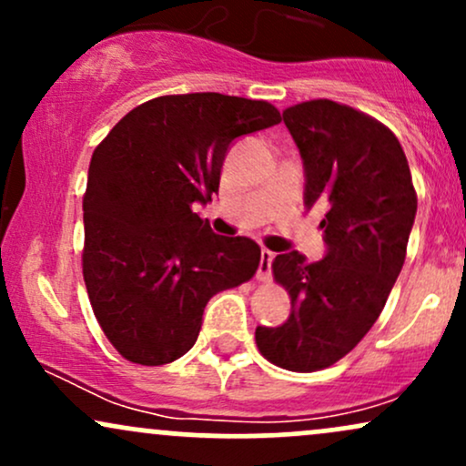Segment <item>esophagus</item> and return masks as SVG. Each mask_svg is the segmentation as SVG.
Here are the masks:
<instances>
[{
    "label": "esophagus",
    "mask_w": 466,
    "mask_h": 466,
    "mask_svg": "<svg viewBox=\"0 0 466 466\" xmlns=\"http://www.w3.org/2000/svg\"><path fill=\"white\" fill-rule=\"evenodd\" d=\"M274 251L263 249L260 251V265H258V280H271V263H274Z\"/></svg>",
    "instance_id": "obj_1"
}]
</instances>
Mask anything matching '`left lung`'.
I'll return each instance as SVG.
<instances>
[{
  "instance_id": "8db88e82",
  "label": "left lung",
  "mask_w": 466,
  "mask_h": 466,
  "mask_svg": "<svg viewBox=\"0 0 466 466\" xmlns=\"http://www.w3.org/2000/svg\"><path fill=\"white\" fill-rule=\"evenodd\" d=\"M304 166V206L326 208V254H278L274 278L289 289L285 324L258 326L265 360L313 372L349 355L377 322L403 269L416 217L408 159L394 133L333 100L282 111Z\"/></svg>"
}]
</instances>
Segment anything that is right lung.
<instances>
[{"instance_id": "obj_1", "label": "right lung", "mask_w": 466, "mask_h": 466, "mask_svg": "<svg viewBox=\"0 0 466 466\" xmlns=\"http://www.w3.org/2000/svg\"><path fill=\"white\" fill-rule=\"evenodd\" d=\"M278 122L265 100L159 96L98 144L83 199V276L96 319L125 360H179L199 337L208 300L256 274L258 243L215 234L195 208L218 192L229 147Z\"/></svg>"}]
</instances>
